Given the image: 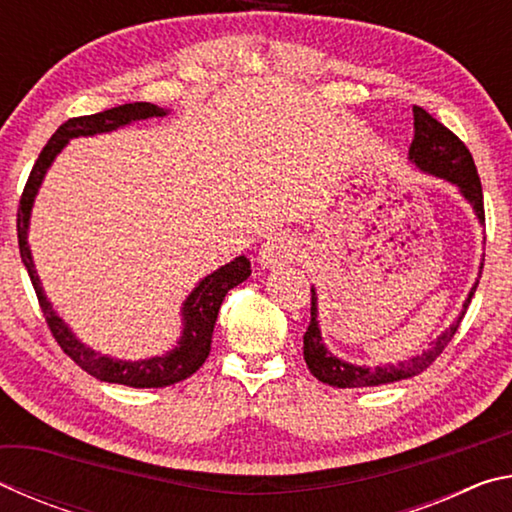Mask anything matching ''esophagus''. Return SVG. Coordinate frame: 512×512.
I'll return each instance as SVG.
<instances>
[{
  "label": "esophagus",
  "instance_id": "34e87169",
  "mask_svg": "<svg viewBox=\"0 0 512 512\" xmlns=\"http://www.w3.org/2000/svg\"><path fill=\"white\" fill-rule=\"evenodd\" d=\"M298 253V241L289 232H275V235L264 241L262 250H259V262H262V266H284L291 264L298 257Z\"/></svg>",
  "mask_w": 512,
  "mask_h": 512
}]
</instances>
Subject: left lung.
Wrapping results in <instances>:
<instances>
[{
  "instance_id": "8db88e82",
  "label": "left lung",
  "mask_w": 512,
  "mask_h": 512,
  "mask_svg": "<svg viewBox=\"0 0 512 512\" xmlns=\"http://www.w3.org/2000/svg\"><path fill=\"white\" fill-rule=\"evenodd\" d=\"M409 158L418 164L422 171H429L433 176H440L454 183L461 194L474 205L476 216L485 221L483 212V189L479 180V171H476V164L472 160V153L467 146L458 140V137L449 131L447 126L440 124L438 119H433L427 110L420 106H413V142L409 146ZM483 268V264H481ZM476 287H479V280L474 282V287L467 296L463 305V314L458 316L456 323L438 336L436 341L431 343L427 352H422L420 357H413L409 361L395 363V366H384V368H361L352 366V363H345L336 359L332 352H327L320 339L318 329V314H316V291L311 289V320L305 336H302V354H305V361L311 370V375L323 381V384L336 386V388H363V386H379V384H391V381L409 379L420 375L422 370H427L433 361H436L447 343L454 339L456 329L461 327V320L465 316L467 307H470V300L474 296Z\"/></svg>"
}]
</instances>
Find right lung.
<instances>
[{
	"mask_svg": "<svg viewBox=\"0 0 512 512\" xmlns=\"http://www.w3.org/2000/svg\"><path fill=\"white\" fill-rule=\"evenodd\" d=\"M162 115H167L162 108L146 101H137V103H124V106L97 112V115L67 119L65 124L51 135V140L45 144V149L40 151L38 160L29 173L27 185H24L20 207H17V244H20V257L24 266H27L33 289H36L42 316H45L49 332L54 334L60 350H63L67 357L76 363V366L88 372V375L97 377L101 381H108V384H124L133 388H162V386L178 384V381L192 377L194 372L203 366L212 348V332H214L216 316H219L221 302L225 298V293L235 289L237 284L244 282L250 275V259L237 257L235 262L225 264L219 268V271L207 275L205 280L192 291V296L185 300V307H183L185 332L176 350L164 354V357H153L146 361H115V359L101 357V354L85 348L83 343L76 341L74 334L67 329V325L56 316V311L51 309L49 300L45 298V291L40 287L36 268H33L31 250L27 244V230H29V214H31L33 198L38 194V187L42 183V178H45V171L49 169V164L54 162L56 155L63 151V146L72 140V137L108 133V131H115L119 126L131 124V121L146 119V117H162Z\"/></svg>",
	"mask_w": 512,
	"mask_h": 512,
	"instance_id": "right-lung-1",
	"label": "right lung"
}]
</instances>
